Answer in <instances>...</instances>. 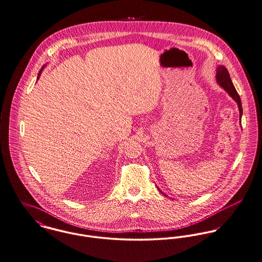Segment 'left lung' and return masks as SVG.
<instances>
[{
  "label": "left lung",
  "instance_id": "8db88e82",
  "mask_svg": "<svg viewBox=\"0 0 262 262\" xmlns=\"http://www.w3.org/2000/svg\"><path fill=\"white\" fill-rule=\"evenodd\" d=\"M216 81L219 82V84L222 86L227 93L228 95L234 100V101L237 102V105H238V108H239V115H241V119H242V100H241V97L239 95L237 94L231 79L229 77V73L227 71V69L223 66H219L217 69H216ZM165 195V194H164Z\"/></svg>",
  "mask_w": 262,
  "mask_h": 262
}]
</instances>
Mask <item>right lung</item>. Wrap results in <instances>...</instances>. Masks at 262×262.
Instances as JSON below:
<instances>
[{
  "label": "right lung",
  "instance_id": "1",
  "mask_svg": "<svg viewBox=\"0 0 262 262\" xmlns=\"http://www.w3.org/2000/svg\"><path fill=\"white\" fill-rule=\"evenodd\" d=\"M43 69V67L41 68V70ZM41 70H40V72H39V75H38V80H39V78H40V74H41Z\"/></svg>",
  "mask_w": 262,
  "mask_h": 262
}]
</instances>
